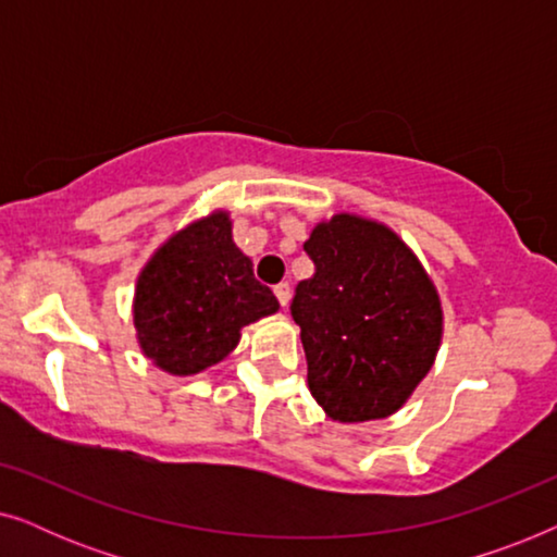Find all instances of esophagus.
I'll use <instances>...</instances> for the list:
<instances>
[{
	"label": "esophagus",
	"mask_w": 557,
	"mask_h": 557,
	"mask_svg": "<svg viewBox=\"0 0 557 557\" xmlns=\"http://www.w3.org/2000/svg\"><path fill=\"white\" fill-rule=\"evenodd\" d=\"M273 294H276L281 307H286L288 299H292V288H288V284H276L273 286Z\"/></svg>",
	"instance_id": "obj_1"
}]
</instances>
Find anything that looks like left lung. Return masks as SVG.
<instances>
[{"label":"left lung","mask_w":557,"mask_h":557,"mask_svg":"<svg viewBox=\"0 0 557 557\" xmlns=\"http://www.w3.org/2000/svg\"><path fill=\"white\" fill-rule=\"evenodd\" d=\"M304 250L314 276L296 284L292 317L311 395L342 423L395 413L441 342L431 278L391 227L355 215L319 223Z\"/></svg>","instance_id":"1"}]
</instances>
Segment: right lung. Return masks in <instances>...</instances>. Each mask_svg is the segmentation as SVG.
I'll use <instances>...</instances> for the list:
<instances>
[{"mask_svg": "<svg viewBox=\"0 0 557 557\" xmlns=\"http://www.w3.org/2000/svg\"><path fill=\"white\" fill-rule=\"evenodd\" d=\"M278 309L233 243L225 212L193 223L141 271L134 324L149 360L172 375H195L238 345L240 330Z\"/></svg>", "mask_w": 557, "mask_h": 557, "instance_id": "right-lung-1", "label": "right lung"}]
</instances>
